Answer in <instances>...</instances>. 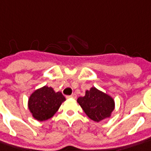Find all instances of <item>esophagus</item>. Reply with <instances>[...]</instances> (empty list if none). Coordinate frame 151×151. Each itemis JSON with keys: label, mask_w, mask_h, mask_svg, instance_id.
<instances>
[{"label": "esophagus", "mask_w": 151, "mask_h": 151, "mask_svg": "<svg viewBox=\"0 0 151 151\" xmlns=\"http://www.w3.org/2000/svg\"><path fill=\"white\" fill-rule=\"evenodd\" d=\"M76 97H77V96H76L75 93H73L70 96H67V98H76Z\"/></svg>", "instance_id": "esophagus-1"}]
</instances>
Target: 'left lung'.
<instances>
[{"instance_id":"1","label":"left lung","mask_w":151,"mask_h":151,"mask_svg":"<svg viewBox=\"0 0 151 151\" xmlns=\"http://www.w3.org/2000/svg\"><path fill=\"white\" fill-rule=\"evenodd\" d=\"M77 101L89 118L97 122L110 117L115 108L113 98L94 87L87 90L85 96L78 97Z\"/></svg>"}]
</instances>
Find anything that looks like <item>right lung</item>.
Instances as JSON below:
<instances>
[{"label": "right lung", "mask_w": 151, "mask_h": 151, "mask_svg": "<svg viewBox=\"0 0 151 151\" xmlns=\"http://www.w3.org/2000/svg\"><path fill=\"white\" fill-rule=\"evenodd\" d=\"M65 100L62 93H56L52 88L45 86L30 95L28 101L29 110L37 121H46L56 113Z\"/></svg>", "instance_id": "1"}]
</instances>
